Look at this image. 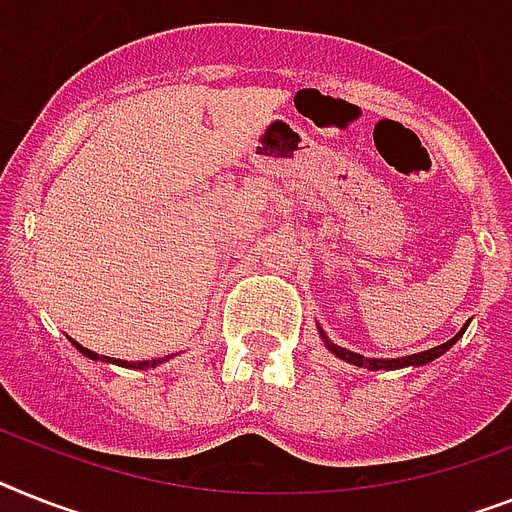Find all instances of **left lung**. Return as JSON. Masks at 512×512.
Wrapping results in <instances>:
<instances>
[{
    "label": "left lung",
    "mask_w": 512,
    "mask_h": 512,
    "mask_svg": "<svg viewBox=\"0 0 512 512\" xmlns=\"http://www.w3.org/2000/svg\"><path fill=\"white\" fill-rule=\"evenodd\" d=\"M466 327H468V324H466ZM466 327L460 329L453 340L442 342V345H437V348L424 350V353H413V356H405V358H392V361H387V358H363V356H358V353H353V350H345V348H340V345H335V342H329L324 332H322V337H324V342H327V348L332 350L337 358H342V361L356 363V366H366V369H371V371H377V369H390L392 371V369H403V366H424V363L434 361V358L442 356L445 350H450V345H455V342H458V337L466 332Z\"/></svg>",
    "instance_id": "obj_1"
}]
</instances>
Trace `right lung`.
<instances>
[{
    "label": "right lung",
    "mask_w": 512,
    "mask_h": 512,
    "mask_svg": "<svg viewBox=\"0 0 512 512\" xmlns=\"http://www.w3.org/2000/svg\"><path fill=\"white\" fill-rule=\"evenodd\" d=\"M75 348H78L80 353H83V356H86V358H94V361H96V358H99V353L83 348V345H78V342H75ZM101 361H112V358L101 356ZM162 361H167V358H154V361H138V363H128V361H112V363H117V366H130V369H154L156 363H162Z\"/></svg>",
    "instance_id": "1"
}]
</instances>
